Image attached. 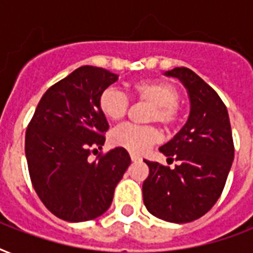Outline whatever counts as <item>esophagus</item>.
<instances>
[{"instance_id": "1", "label": "esophagus", "mask_w": 253, "mask_h": 253, "mask_svg": "<svg viewBox=\"0 0 253 253\" xmlns=\"http://www.w3.org/2000/svg\"><path fill=\"white\" fill-rule=\"evenodd\" d=\"M130 158H131V160H132V162H140V160H142V158H140V156H139V155H136V154H131Z\"/></svg>"}]
</instances>
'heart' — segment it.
<instances>
[{
  "label": "heart",
  "instance_id": "heart-1",
  "mask_svg": "<svg viewBox=\"0 0 253 253\" xmlns=\"http://www.w3.org/2000/svg\"><path fill=\"white\" fill-rule=\"evenodd\" d=\"M135 99L150 103L152 109L148 114L150 122H158L166 128L177 122L178 98L177 87L167 80H140L127 86ZM128 99L115 89H106L99 94L98 109L101 114L111 122H118L126 115ZM111 143L122 147L132 154H144L160 140L159 131L152 126L123 125L111 132Z\"/></svg>",
  "mask_w": 253,
  "mask_h": 253
}]
</instances>
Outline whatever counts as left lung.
Masks as SVG:
<instances>
[{
    "label": "left lung",
    "instance_id": "left-lung-1",
    "mask_svg": "<svg viewBox=\"0 0 253 253\" xmlns=\"http://www.w3.org/2000/svg\"><path fill=\"white\" fill-rule=\"evenodd\" d=\"M186 87L190 113L184 127L159 148L176 160L173 169L144 160L150 174L143 182L147 210L159 219L188 223L205 215L223 192L234 160V140L227 107L192 69L167 71Z\"/></svg>",
    "mask_w": 253,
    "mask_h": 253
}]
</instances>
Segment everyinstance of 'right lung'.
Wrapping results in <instances>:
<instances>
[{
  "instance_id": "right-lung-1",
  "label": "right lung",
  "mask_w": 253,
  "mask_h": 253,
  "mask_svg": "<svg viewBox=\"0 0 253 253\" xmlns=\"http://www.w3.org/2000/svg\"><path fill=\"white\" fill-rule=\"evenodd\" d=\"M118 76L84 65L45 91L26 130L25 151L35 192L53 215L85 222L110 208L115 186L131 164L122 147L89 155L109 130L98 109L99 94ZM97 151V150H95Z\"/></svg>"
}]
</instances>
